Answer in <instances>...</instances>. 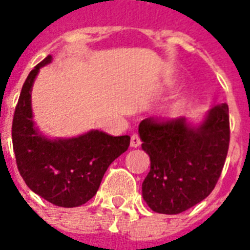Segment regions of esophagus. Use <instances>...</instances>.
Masks as SVG:
<instances>
[{
  "label": "esophagus",
  "instance_id": "1",
  "mask_svg": "<svg viewBox=\"0 0 250 250\" xmlns=\"http://www.w3.org/2000/svg\"><path fill=\"white\" fill-rule=\"evenodd\" d=\"M140 145H141L140 136L135 133V135L131 136V146H132V148H137V146H140Z\"/></svg>",
  "mask_w": 250,
  "mask_h": 250
}]
</instances>
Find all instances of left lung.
<instances>
[{
  "mask_svg": "<svg viewBox=\"0 0 250 250\" xmlns=\"http://www.w3.org/2000/svg\"><path fill=\"white\" fill-rule=\"evenodd\" d=\"M150 157L143 197L153 211L179 214L201 202L221 176L229 145V105L210 110L198 128L186 118H146L139 125Z\"/></svg>",
  "mask_w": 250,
  "mask_h": 250,
  "instance_id": "left-lung-1",
  "label": "left lung"
}]
</instances>
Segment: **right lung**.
<instances>
[{
    "label": "right lung",
    "instance_id": "right-lung-1",
    "mask_svg": "<svg viewBox=\"0 0 250 250\" xmlns=\"http://www.w3.org/2000/svg\"><path fill=\"white\" fill-rule=\"evenodd\" d=\"M48 56L25 79L13 118L11 136L19 174L31 190L53 205L75 208L85 204L100 188L107 167L129 146V136L90 131L68 140H48L32 122L31 89Z\"/></svg>",
    "mask_w": 250,
    "mask_h": 250
}]
</instances>
